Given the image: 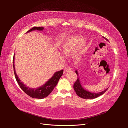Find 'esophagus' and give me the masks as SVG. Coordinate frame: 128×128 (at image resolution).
<instances>
[{"instance_id":"1","label":"esophagus","mask_w":128,"mask_h":128,"mask_svg":"<svg viewBox=\"0 0 128 128\" xmlns=\"http://www.w3.org/2000/svg\"><path fill=\"white\" fill-rule=\"evenodd\" d=\"M70 70H71V68H70V67L68 66H66L64 69V73L66 74L68 71Z\"/></svg>"}]
</instances>
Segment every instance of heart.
Segmentation results:
<instances>
[{
    "mask_svg": "<svg viewBox=\"0 0 128 128\" xmlns=\"http://www.w3.org/2000/svg\"><path fill=\"white\" fill-rule=\"evenodd\" d=\"M84 39L82 37L80 36L70 38L62 46V53L66 56L70 55L74 51H75L76 50L80 47V45H82ZM86 50L84 47L81 48L75 56V60H80L83 56L84 53L86 52Z\"/></svg>",
    "mask_w": 128,
    "mask_h": 128,
    "instance_id": "1",
    "label": "heart"
}]
</instances>
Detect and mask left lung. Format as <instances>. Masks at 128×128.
Segmentation results:
<instances>
[{"label": "left lung", "mask_w": 128, "mask_h": 128, "mask_svg": "<svg viewBox=\"0 0 128 128\" xmlns=\"http://www.w3.org/2000/svg\"><path fill=\"white\" fill-rule=\"evenodd\" d=\"M102 37L104 39H105V40L108 42V40L107 38L104 37ZM75 72L76 73V74L77 75H78L77 70H76ZM74 90L75 91L77 95L79 96L80 98L83 99H94L98 97L99 96L103 94L104 93L107 91L108 88H106L105 90H104L103 91L98 93H93L90 91H88V90H86V89H84V88H83L82 86L81 85L80 79L78 77V78H77L75 83L74 84Z\"/></svg>", "instance_id": "1"}]
</instances>
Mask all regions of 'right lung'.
<instances>
[{"label": "right lung", "mask_w": 128, "mask_h": 128, "mask_svg": "<svg viewBox=\"0 0 128 128\" xmlns=\"http://www.w3.org/2000/svg\"><path fill=\"white\" fill-rule=\"evenodd\" d=\"M43 27L34 26L30 30H28V32H26V34L32 32V31L34 30L42 31L43 30ZM14 57L15 54H14L13 56V68L15 78H16L18 84L23 90V91H24L26 94H28V96H29L31 97H32L33 98L43 99L46 97V96H48L50 94H51L55 86H56L58 81H59L60 78L63 74V70L56 72L54 74L51 78H50L47 82H46L44 84L42 85V86L37 88H29V87L26 86L24 84V83L21 82V80L19 78V77L16 74L14 66Z\"/></svg>", "instance_id": "obj_1"}]
</instances>
